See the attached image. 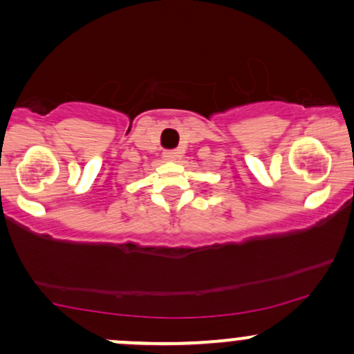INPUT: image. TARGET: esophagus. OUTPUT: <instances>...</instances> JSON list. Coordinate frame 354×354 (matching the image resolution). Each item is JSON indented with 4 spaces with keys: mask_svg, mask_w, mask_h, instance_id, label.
I'll return each mask as SVG.
<instances>
[{
    "mask_svg": "<svg viewBox=\"0 0 354 354\" xmlns=\"http://www.w3.org/2000/svg\"><path fill=\"white\" fill-rule=\"evenodd\" d=\"M165 160H178V158L181 156V151L180 149H166L163 153Z\"/></svg>",
    "mask_w": 354,
    "mask_h": 354,
    "instance_id": "34e87169",
    "label": "esophagus"
}]
</instances>
